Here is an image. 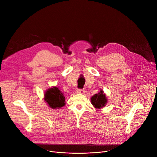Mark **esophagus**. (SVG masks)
Here are the masks:
<instances>
[{
    "label": "esophagus",
    "instance_id": "34e87169",
    "mask_svg": "<svg viewBox=\"0 0 157 157\" xmlns=\"http://www.w3.org/2000/svg\"><path fill=\"white\" fill-rule=\"evenodd\" d=\"M76 93L83 94L85 93V90H83V89H78V90H76Z\"/></svg>",
    "mask_w": 157,
    "mask_h": 157
}]
</instances>
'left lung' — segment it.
<instances>
[{"label": "left lung", "instance_id": "8db88e82", "mask_svg": "<svg viewBox=\"0 0 157 157\" xmlns=\"http://www.w3.org/2000/svg\"><path fill=\"white\" fill-rule=\"evenodd\" d=\"M90 102L94 108L101 109L106 105L108 103V99L106 94L104 93L103 90L101 89L98 94H95L91 97Z\"/></svg>", "mask_w": 157, "mask_h": 157}]
</instances>
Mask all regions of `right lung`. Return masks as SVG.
Segmentation results:
<instances>
[{
	"label": "right lung",
	"instance_id": "1",
	"mask_svg": "<svg viewBox=\"0 0 157 157\" xmlns=\"http://www.w3.org/2000/svg\"><path fill=\"white\" fill-rule=\"evenodd\" d=\"M44 101L52 109H59L65 105L64 94L57 86L49 88L44 93Z\"/></svg>",
	"mask_w": 157,
	"mask_h": 157
}]
</instances>
